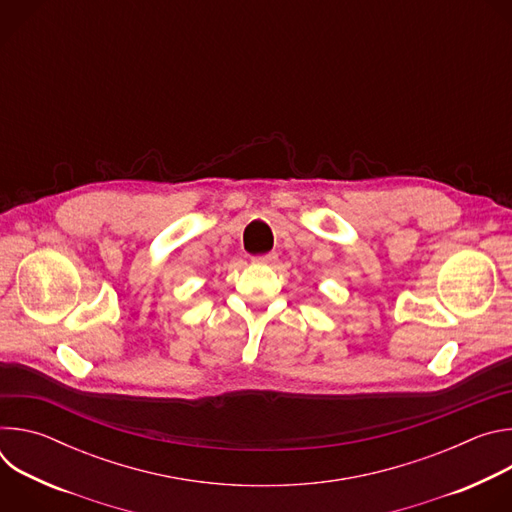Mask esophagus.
<instances>
[{
  "label": "esophagus",
  "instance_id": "34e87169",
  "mask_svg": "<svg viewBox=\"0 0 512 512\" xmlns=\"http://www.w3.org/2000/svg\"><path fill=\"white\" fill-rule=\"evenodd\" d=\"M253 261H255V263H261V265H271V263L277 261V255H275V253H265V255L253 257Z\"/></svg>",
  "mask_w": 512,
  "mask_h": 512
}]
</instances>
